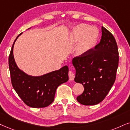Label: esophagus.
Here are the masks:
<instances>
[{"label":"esophagus","instance_id":"34e87169","mask_svg":"<svg viewBox=\"0 0 130 130\" xmlns=\"http://www.w3.org/2000/svg\"><path fill=\"white\" fill-rule=\"evenodd\" d=\"M68 76L70 80H74V78L75 77V73H74L73 71L70 70L68 73Z\"/></svg>","mask_w":130,"mask_h":130}]
</instances>
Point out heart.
Wrapping results in <instances>:
<instances>
[{
  "label": "heart",
  "mask_w": 130,
  "mask_h": 130,
  "mask_svg": "<svg viewBox=\"0 0 130 130\" xmlns=\"http://www.w3.org/2000/svg\"><path fill=\"white\" fill-rule=\"evenodd\" d=\"M99 39V32L95 27L86 24H80L75 26L70 33L68 42L71 44L80 41L77 52L80 55L91 51L97 44Z\"/></svg>",
  "instance_id": "1"
}]
</instances>
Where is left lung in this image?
<instances>
[{
	"label": "left lung",
	"mask_w": 130,
	"mask_h": 130,
	"mask_svg": "<svg viewBox=\"0 0 130 130\" xmlns=\"http://www.w3.org/2000/svg\"><path fill=\"white\" fill-rule=\"evenodd\" d=\"M101 31V41L94 48L73 59L75 68L74 81L84 87V91L77 100L85 106L103 101L116 79L119 63L117 44L107 29L102 27Z\"/></svg>",
	"instance_id": "8db88e82"
}]
</instances>
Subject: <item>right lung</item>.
Instances as JSON below:
<instances>
[{
  "label": "right lung",
  "mask_w": 130,
  "mask_h": 130,
  "mask_svg": "<svg viewBox=\"0 0 130 130\" xmlns=\"http://www.w3.org/2000/svg\"><path fill=\"white\" fill-rule=\"evenodd\" d=\"M9 56V68L13 88L25 104L34 108L49 106L54 101L56 91L59 85L68 80V67L64 66L57 71L41 76H31L18 68L13 55V48Z\"/></svg>",
  "instance_id": "obj_1"
}]
</instances>
